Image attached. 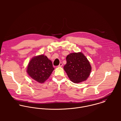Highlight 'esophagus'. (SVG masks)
<instances>
[{
    "label": "esophagus",
    "mask_w": 121,
    "mask_h": 121,
    "mask_svg": "<svg viewBox=\"0 0 121 121\" xmlns=\"http://www.w3.org/2000/svg\"><path fill=\"white\" fill-rule=\"evenodd\" d=\"M62 65H63V64H62V63H61V62H60V64L59 65V66H58V67H62Z\"/></svg>",
    "instance_id": "obj_1"
}]
</instances>
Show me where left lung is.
<instances>
[{
  "label": "left lung",
  "instance_id": "1",
  "mask_svg": "<svg viewBox=\"0 0 121 121\" xmlns=\"http://www.w3.org/2000/svg\"><path fill=\"white\" fill-rule=\"evenodd\" d=\"M66 60L64 69L70 80L76 83L86 81L90 75L91 67L84 54L80 52L71 53L67 56Z\"/></svg>",
  "mask_w": 121,
  "mask_h": 121
}]
</instances>
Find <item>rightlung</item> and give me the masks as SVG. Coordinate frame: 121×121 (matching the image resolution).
Masks as SVG:
<instances>
[{
    "mask_svg": "<svg viewBox=\"0 0 121 121\" xmlns=\"http://www.w3.org/2000/svg\"><path fill=\"white\" fill-rule=\"evenodd\" d=\"M54 70L52 62L44 55L33 58L29 62L27 72L34 80L43 83L50 76Z\"/></svg>",
    "mask_w": 121,
    "mask_h": 121,
    "instance_id": "add662e5",
    "label": "right lung"
}]
</instances>
